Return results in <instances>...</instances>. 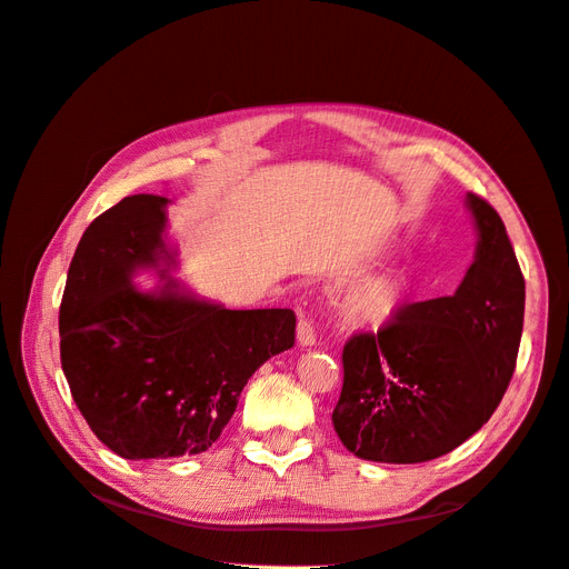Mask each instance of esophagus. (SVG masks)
I'll use <instances>...</instances> for the list:
<instances>
[{"instance_id":"1","label":"esophagus","mask_w":569,"mask_h":569,"mask_svg":"<svg viewBox=\"0 0 569 569\" xmlns=\"http://www.w3.org/2000/svg\"><path fill=\"white\" fill-rule=\"evenodd\" d=\"M297 339L301 347H313L316 343V322L311 316H301L297 327Z\"/></svg>"}]
</instances>
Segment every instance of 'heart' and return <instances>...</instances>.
<instances>
[{
    "instance_id": "heart-1",
    "label": "heart",
    "mask_w": 569,
    "mask_h": 569,
    "mask_svg": "<svg viewBox=\"0 0 569 569\" xmlns=\"http://www.w3.org/2000/svg\"><path fill=\"white\" fill-rule=\"evenodd\" d=\"M399 306V287L391 280H377L360 287L347 303V313L360 325H385Z\"/></svg>"
}]
</instances>
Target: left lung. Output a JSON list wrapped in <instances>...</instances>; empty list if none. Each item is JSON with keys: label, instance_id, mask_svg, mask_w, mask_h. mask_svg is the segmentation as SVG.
<instances>
[{"label": "left lung", "instance_id": "8db88e82", "mask_svg": "<svg viewBox=\"0 0 569 569\" xmlns=\"http://www.w3.org/2000/svg\"><path fill=\"white\" fill-rule=\"evenodd\" d=\"M477 226L475 261L453 297L401 306L341 351L332 412L347 449L375 462H425L470 439L501 403L518 360L525 278L501 216L465 199Z\"/></svg>", "mask_w": 569, "mask_h": 569}]
</instances>
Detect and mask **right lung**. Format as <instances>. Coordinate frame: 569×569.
<instances>
[{
    "mask_svg": "<svg viewBox=\"0 0 569 569\" xmlns=\"http://www.w3.org/2000/svg\"><path fill=\"white\" fill-rule=\"evenodd\" d=\"M166 197L120 199L84 230L59 308L61 368L101 443L128 460L194 456L230 422L249 377L295 347L289 308H230L168 280L140 291V268L176 263ZM166 278V270H161Z\"/></svg>",
    "mask_w": 569,
    "mask_h": 569,
    "instance_id": "obj_1",
    "label": "right lung"
}]
</instances>
